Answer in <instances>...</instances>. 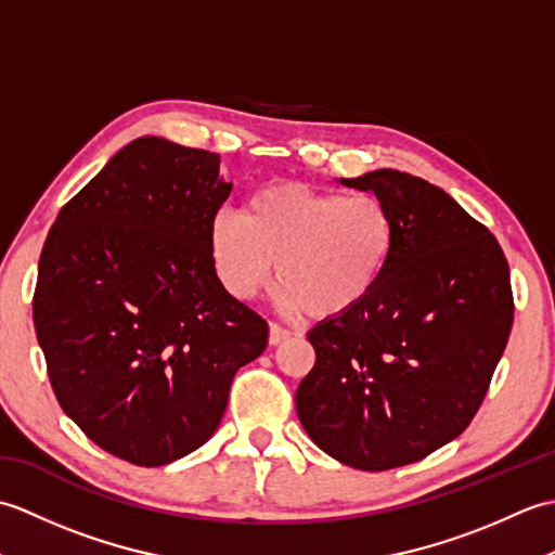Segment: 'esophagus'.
Segmentation results:
<instances>
[{
    "instance_id": "esophagus-1",
    "label": "esophagus",
    "mask_w": 555,
    "mask_h": 555,
    "mask_svg": "<svg viewBox=\"0 0 555 555\" xmlns=\"http://www.w3.org/2000/svg\"><path fill=\"white\" fill-rule=\"evenodd\" d=\"M286 338H291V332H288V328L279 326V324H271V326H269V344H271V346L284 344Z\"/></svg>"
}]
</instances>
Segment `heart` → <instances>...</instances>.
I'll return each mask as SVG.
<instances>
[{
  "instance_id": "heart-1",
  "label": "heart",
  "mask_w": 555,
  "mask_h": 555,
  "mask_svg": "<svg viewBox=\"0 0 555 555\" xmlns=\"http://www.w3.org/2000/svg\"><path fill=\"white\" fill-rule=\"evenodd\" d=\"M396 223L379 197L276 183L243 211H219L209 250L233 298H253L276 262L279 302L288 312L340 317L367 300L391 262Z\"/></svg>"
}]
</instances>
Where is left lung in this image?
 <instances>
[{
  "label": "left lung",
  "instance_id": "left-lung-1",
  "mask_svg": "<svg viewBox=\"0 0 555 555\" xmlns=\"http://www.w3.org/2000/svg\"><path fill=\"white\" fill-rule=\"evenodd\" d=\"M340 183L391 211L393 255L367 300L308 334L317 360L296 408L324 453L384 473L477 415L511 336V269L485 223L429 181L376 169Z\"/></svg>",
  "mask_w": 555,
  "mask_h": 555
}]
</instances>
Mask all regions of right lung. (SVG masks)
I'll return each instance as SVG.
<instances>
[{
	"instance_id": "1",
	"label": "right lung",
	"mask_w": 555,
	"mask_h": 555,
	"mask_svg": "<svg viewBox=\"0 0 555 555\" xmlns=\"http://www.w3.org/2000/svg\"><path fill=\"white\" fill-rule=\"evenodd\" d=\"M231 183L217 152L145 135L59 211L33 322L54 396L90 441L140 467L203 446L269 326L221 286L209 231Z\"/></svg>"
}]
</instances>
